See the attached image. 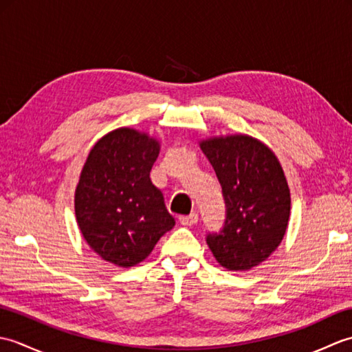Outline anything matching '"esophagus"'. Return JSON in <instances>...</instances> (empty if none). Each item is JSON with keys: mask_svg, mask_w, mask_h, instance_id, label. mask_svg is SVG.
I'll list each match as a JSON object with an SVG mask.
<instances>
[{"mask_svg": "<svg viewBox=\"0 0 352 352\" xmlns=\"http://www.w3.org/2000/svg\"><path fill=\"white\" fill-rule=\"evenodd\" d=\"M198 222V214L197 213H190L188 216H180V223L184 227H192Z\"/></svg>", "mask_w": 352, "mask_h": 352, "instance_id": "34e87169", "label": "esophagus"}]
</instances>
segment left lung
<instances>
[{"instance_id": "obj_1", "label": "left lung", "mask_w": 352, "mask_h": 352, "mask_svg": "<svg viewBox=\"0 0 352 352\" xmlns=\"http://www.w3.org/2000/svg\"><path fill=\"white\" fill-rule=\"evenodd\" d=\"M226 201V221L206 241L228 271H248L276 250L286 233L290 192L275 154L260 140L236 134L201 142Z\"/></svg>"}]
</instances>
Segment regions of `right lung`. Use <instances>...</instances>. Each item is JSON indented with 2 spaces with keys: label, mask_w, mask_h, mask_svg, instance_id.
<instances>
[{
  "label": "right lung",
  "mask_w": 352,
  "mask_h": 352,
  "mask_svg": "<svg viewBox=\"0 0 352 352\" xmlns=\"http://www.w3.org/2000/svg\"><path fill=\"white\" fill-rule=\"evenodd\" d=\"M159 149L148 134L118 129L96 142L81 170L76 190L81 234L116 266L140 263L175 226L149 178Z\"/></svg>",
  "instance_id": "1"
}]
</instances>
